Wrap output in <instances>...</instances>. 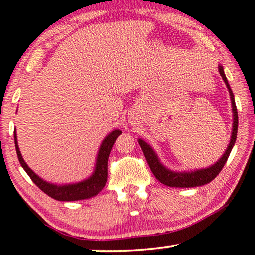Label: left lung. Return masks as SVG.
<instances>
[{"label":"left lung","mask_w":255,"mask_h":255,"mask_svg":"<svg viewBox=\"0 0 255 255\" xmlns=\"http://www.w3.org/2000/svg\"><path fill=\"white\" fill-rule=\"evenodd\" d=\"M218 69H220L221 76L224 80L225 84H227L229 92H230L232 111H234V129H232L231 141L229 143L227 151H225L223 157H222L216 164L213 165V166L194 172H182V173H180V172H172L170 170H167L166 167H164L163 165L159 163L158 157H157L156 153L153 152L151 146H150L148 143L142 141V139H138V143L139 145H141L143 153H144L146 162L149 164L150 170H151L157 180H159L164 185L170 186V187H196V186L206 185L217 177V174L220 173L225 163H227L229 156H230L232 146H234L236 143L237 130H238V112H237L234 92H232L230 85L228 83L227 77H225L223 67L220 66Z\"/></svg>","instance_id":"8db88e82"}]
</instances>
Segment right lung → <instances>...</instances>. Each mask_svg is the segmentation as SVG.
<instances>
[{"mask_svg": "<svg viewBox=\"0 0 255 255\" xmlns=\"http://www.w3.org/2000/svg\"><path fill=\"white\" fill-rule=\"evenodd\" d=\"M121 134L120 130H114L111 132L109 136H106V138L104 139L100 146L98 157H97V163H96V170L93 172V174L87 180L77 182V184L73 185H66V186H56L49 182H46L42 180L41 178H39L30 167L27 166L26 163L24 162L23 157L20 155L18 144H17V136L15 130V145H16V151L17 156H18L19 163L28 177L31 178V180L41 189L42 192L46 193L51 198L59 200V201H77V200H83L89 199L91 196H95L102 191L107 181V160H109V156L112 146L116 142L118 136Z\"/></svg>", "mask_w": 255, "mask_h": 255, "instance_id": "add662e5", "label": "right lung"}]
</instances>
